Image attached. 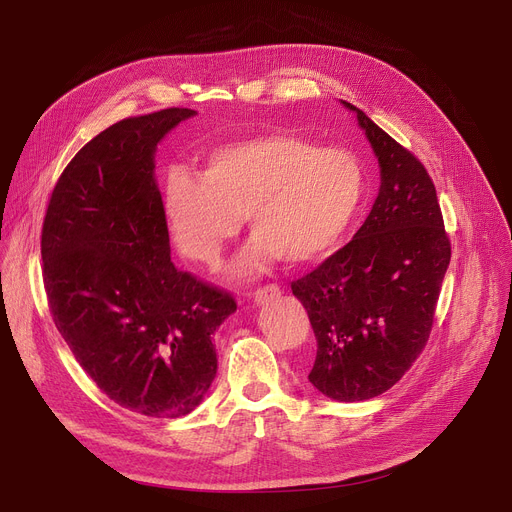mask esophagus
I'll list each match as a JSON object with an SVG mask.
<instances>
[{"label": "esophagus", "mask_w": 512, "mask_h": 512, "mask_svg": "<svg viewBox=\"0 0 512 512\" xmlns=\"http://www.w3.org/2000/svg\"><path fill=\"white\" fill-rule=\"evenodd\" d=\"M279 296H281V289H279V285H275V283H267V285L257 287V289L253 291V300H255L257 304L273 302V300H277Z\"/></svg>", "instance_id": "34e87169"}]
</instances>
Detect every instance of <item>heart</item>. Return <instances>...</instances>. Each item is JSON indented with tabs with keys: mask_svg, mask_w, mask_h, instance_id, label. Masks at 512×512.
<instances>
[{
	"mask_svg": "<svg viewBox=\"0 0 512 512\" xmlns=\"http://www.w3.org/2000/svg\"><path fill=\"white\" fill-rule=\"evenodd\" d=\"M202 174L172 168L164 180L166 212L178 249L216 267L247 216L255 235L239 255V277L281 257L289 265L328 255L360 206L364 178L342 148H318L302 135L269 131L216 145Z\"/></svg>",
	"mask_w": 512,
	"mask_h": 512,
	"instance_id": "1",
	"label": "heart"
}]
</instances>
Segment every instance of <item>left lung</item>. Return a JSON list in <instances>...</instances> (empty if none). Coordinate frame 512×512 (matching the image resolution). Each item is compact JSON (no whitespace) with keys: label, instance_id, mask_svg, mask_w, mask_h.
Wrapping results in <instances>:
<instances>
[{"label":"left lung","instance_id":"obj_1","mask_svg":"<svg viewBox=\"0 0 512 512\" xmlns=\"http://www.w3.org/2000/svg\"><path fill=\"white\" fill-rule=\"evenodd\" d=\"M381 166V190L352 241L291 291L308 310L318 350L310 383L334 401L389 391L427 344L452 257L423 164L354 105Z\"/></svg>","mask_w":512,"mask_h":512}]
</instances>
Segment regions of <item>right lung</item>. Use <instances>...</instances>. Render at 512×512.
<instances>
[{"mask_svg":"<svg viewBox=\"0 0 512 512\" xmlns=\"http://www.w3.org/2000/svg\"><path fill=\"white\" fill-rule=\"evenodd\" d=\"M194 115L170 107L101 131L60 174L42 225L58 332L109 399L148 417L200 405L216 377L212 334L237 310L225 289L170 259L154 156Z\"/></svg>","mask_w":512,"mask_h":512,"instance_id":"right-lung-1","label":"right lung"}]
</instances>
